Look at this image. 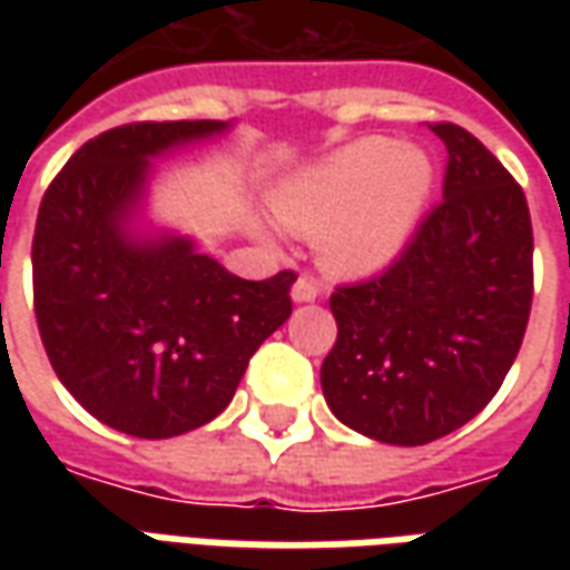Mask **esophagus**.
I'll use <instances>...</instances> for the list:
<instances>
[{
	"label": "esophagus",
	"instance_id": "1",
	"mask_svg": "<svg viewBox=\"0 0 570 570\" xmlns=\"http://www.w3.org/2000/svg\"><path fill=\"white\" fill-rule=\"evenodd\" d=\"M317 296H321V286H317V281L305 277V274L293 284V302H314Z\"/></svg>",
	"mask_w": 570,
	"mask_h": 570
}]
</instances>
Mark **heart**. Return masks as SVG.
<instances>
[{
    "instance_id": "1",
    "label": "heart",
    "mask_w": 570,
    "mask_h": 570,
    "mask_svg": "<svg viewBox=\"0 0 570 570\" xmlns=\"http://www.w3.org/2000/svg\"><path fill=\"white\" fill-rule=\"evenodd\" d=\"M433 191V164L415 146L366 137L274 188L277 223L317 235L323 265L360 277L400 256Z\"/></svg>"
}]
</instances>
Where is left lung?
Segmentation results:
<instances>
[{"label": "left lung", "mask_w": 570, "mask_h": 570, "mask_svg": "<svg viewBox=\"0 0 570 570\" xmlns=\"http://www.w3.org/2000/svg\"><path fill=\"white\" fill-rule=\"evenodd\" d=\"M445 198L382 274L338 286V338L321 366L326 406L363 436L424 445L479 415L525 338L534 237L522 186L452 121Z\"/></svg>", "instance_id": "left-lung-1"}]
</instances>
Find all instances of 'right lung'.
Returning a JSON list of instances; mask_svg holds the SVG:
<instances>
[{
    "mask_svg": "<svg viewBox=\"0 0 570 570\" xmlns=\"http://www.w3.org/2000/svg\"><path fill=\"white\" fill-rule=\"evenodd\" d=\"M225 121H134L81 146L32 235V305L69 394L109 428L167 440L223 412L249 357L293 314L296 274L244 281L188 237H134L151 158Z\"/></svg>",
    "mask_w": 570,
    "mask_h": 570,
    "instance_id": "add662e5",
    "label": "right lung"
}]
</instances>
